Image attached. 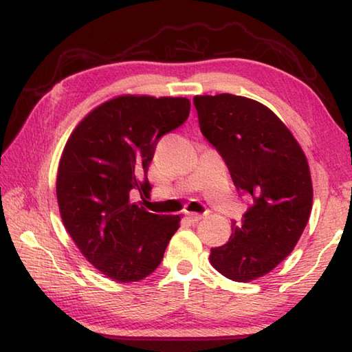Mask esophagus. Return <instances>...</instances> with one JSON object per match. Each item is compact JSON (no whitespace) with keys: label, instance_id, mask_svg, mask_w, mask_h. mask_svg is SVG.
Here are the masks:
<instances>
[{"label":"esophagus","instance_id":"34e87169","mask_svg":"<svg viewBox=\"0 0 352 352\" xmlns=\"http://www.w3.org/2000/svg\"><path fill=\"white\" fill-rule=\"evenodd\" d=\"M186 217H187L188 220L192 221V223H198V221L201 220V218H203V215L197 214V212H187V210H186Z\"/></svg>","mask_w":352,"mask_h":352}]
</instances>
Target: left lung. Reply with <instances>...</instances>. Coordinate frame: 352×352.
Masks as SVG:
<instances>
[{"mask_svg": "<svg viewBox=\"0 0 352 352\" xmlns=\"http://www.w3.org/2000/svg\"><path fill=\"white\" fill-rule=\"evenodd\" d=\"M203 135L223 157L240 195H251L228 243L212 248L218 273L250 282L272 272L296 246L312 210L306 155L267 106L245 96H195Z\"/></svg>", "mask_w": 352, "mask_h": 352, "instance_id": "left-lung-1", "label": "left lung"}]
</instances>
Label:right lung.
I'll return each instance as SVG.
<instances>
[{
	"instance_id": "add662e5",
	"label": "right lung",
	"mask_w": 352,
	"mask_h": 352,
	"mask_svg": "<svg viewBox=\"0 0 352 352\" xmlns=\"http://www.w3.org/2000/svg\"><path fill=\"white\" fill-rule=\"evenodd\" d=\"M190 113L187 98L123 95L94 109L72 132L57 170L63 226L84 257L117 282L151 274L164 258L179 215H155L140 201L159 138Z\"/></svg>"
}]
</instances>
